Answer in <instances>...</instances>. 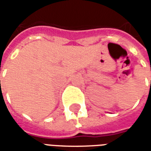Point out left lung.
Listing matches in <instances>:
<instances>
[{
    "label": "left lung",
    "mask_w": 151,
    "mask_h": 151,
    "mask_svg": "<svg viewBox=\"0 0 151 151\" xmlns=\"http://www.w3.org/2000/svg\"><path fill=\"white\" fill-rule=\"evenodd\" d=\"M150 70H151V69H150ZM150 83H151V82H150Z\"/></svg>",
    "instance_id": "left-lung-1"
}]
</instances>
